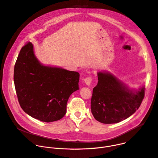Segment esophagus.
Wrapping results in <instances>:
<instances>
[{
  "label": "esophagus",
  "instance_id": "34e87169",
  "mask_svg": "<svg viewBox=\"0 0 158 158\" xmlns=\"http://www.w3.org/2000/svg\"><path fill=\"white\" fill-rule=\"evenodd\" d=\"M92 81H93V77L91 76H88L84 79V82L87 85H89L91 84V83L92 82Z\"/></svg>",
  "mask_w": 158,
  "mask_h": 158
}]
</instances>
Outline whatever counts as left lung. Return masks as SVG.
I'll use <instances>...</instances> for the list:
<instances>
[{"label":"left lung","instance_id":"obj_1","mask_svg":"<svg viewBox=\"0 0 158 158\" xmlns=\"http://www.w3.org/2000/svg\"><path fill=\"white\" fill-rule=\"evenodd\" d=\"M98 77L91 102L92 114L97 121L104 124L117 123L139 109L144 98V87L132 93L113 75L99 72Z\"/></svg>","mask_w":158,"mask_h":158}]
</instances>
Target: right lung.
<instances>
[{
	"label": "right lung",
	"mask_w": 158,
	"mask_h": 158,
	"mask_svg": "<svg viewBox=\"0 0 158 158\" xmlns=\"http://www.w3.org/2000/svg\"><path fill=\"white\" fill-rule=\"evenodd\" d=\"M79 73L41 65L27 42L14 66V81L21 108L40 121L50 123L66 113L69 96L79 88Z\"/></svg>",
	"instance_id": "obj_1"
}]
</instances>
